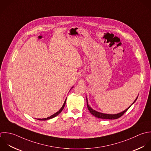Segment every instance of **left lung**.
<instances>
[{"label": "left lung", "mask_w": 151, "mask_h": 151, "mask_svg": "<svg viewBox=\"0 0 151 151\" xmlns=\"http://www.w3.org/2000/svg\"><path fill=\"white\" fill-rule=\"evenodd\" d=\"M138 96H137V98H136V99L134 101V102L132 103V105H133L136 102V101L138 99ZM86 102H87L88 109V110L89 111V112H91V114L92 115H93V116H95L96 118H101V119H118V118H120L121 116H122L128 110V109L132 105H131L127 109H126L125 111H122V112H121L120 113H118V114H104V113H101V112H98V111L93 109L91 107H90V106L88 105V99H87V98H86Z\"/></svg>", "instance_id": "obj_1"}]
</instances>
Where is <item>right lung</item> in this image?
<instances>
[{
	"instance_id": "add662e5",
	"label": "right lung",
	"mask_w": 151,
	"mask_h": 151,
	"mask_svg": "<svg viewBox=\"0 0 151 151\" xmlns=\"http://www.w3.org/2000/svg\"><path fill=\"white\" fill-rule=\"evenodd\" d=\"M73 88V86H72V88H71V89H72ZM71 89H70V90H71ZM66 99H65V102H64V104H63V105H62V108L57 112H56L55 114H53L52 115H51V116H49V117H47V118H43V119H37V120H40V121H46V120H48V119H52V118H55V116H58L62 111V110L63 109V108H64V107H65V104H66Z\"/></svg>"
}]
</instances>
